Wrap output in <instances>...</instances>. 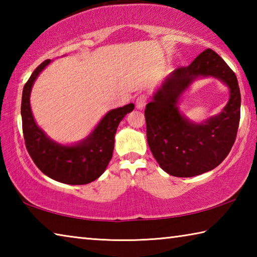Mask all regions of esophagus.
I'll return each mask as SVG.
<instances>
[{
  "instance_id": "1",
  "label": "esophagus",
  "mask_w": 257,
  "mask_h": 257,
  "mask_svg": "<svg viewBox=\"0 0 257 257\" xmlns=\"http://www.w3.org/2000/svg\"><path fill=\"white\" fill-rule=\"evenodd\" d=\"M147 103V96L145 94H141L139 96H137L136 98V107L138 110H143L145 107Z\"/></svg>"
}]
</instances>
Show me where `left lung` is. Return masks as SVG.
<instances>
[{"label": "left lung", "mask_w": 257, "mask_h": 257, "mask_svg": "<svg viewBox=\"0 0 257 257\" xmlns=\"http://www.w3.org/2000/svg\"><path fill=\"white\" fill-rule=\"evenodd\" d=\"M199 76H214L229 87V102L217 116L196 124L181 114L177 102ZM240 90L234 72L219 54L207 49L188 67L173 70L145 108L146 136L152 154L175 177L211 171L227 158L240 120Z\"/></svg>", "instance_id": "obj_1"}]
</instances>
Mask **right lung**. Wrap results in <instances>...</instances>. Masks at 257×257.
<instances>
[{
    "instance_id": "add662e5",
    "label": "right lung",
    "mask_w": 257,
    "mask_h": 257,
    "mask_svg": "<svg viewBox=\"0 0 257 257\" xmlns=\"http://www.w3.org/2000/svg\"><path fill=\"white\" fill-rule=\"evenodd\" d=\"M50 62L51 60H45L41 63L24 86L21 118L25 144L34 163L47 177L68 185L89 184L105 171L112 159L116 128L135 105L130 103L108 111L93 132L75 145H62L52 141L37 125L30 107L34 81Z\"/></svg>"
}]
</instances>
